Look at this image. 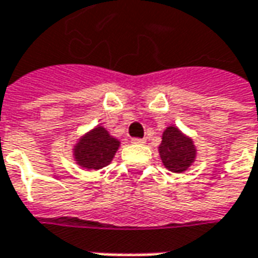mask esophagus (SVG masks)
I'll list each match as a JSON object with an SVG mask.
<instances>
[{
	"label": "esophagus",
	"instance_id": "1",
	"mask_svg": "<svg viewBox=\"0 0 258 258\" xmlns=\"http://www.w3.org/2000/svg\"><path fill=\"white\" fill-rule=\"evenodd\" d=\"M132 143L133 145H145V143H146V140L139 139V138H135V139H132Z\"/></svg>",
	"mask_w": 258,
	"mask_h": 258
}]
</instances>
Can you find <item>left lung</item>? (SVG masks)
I'll use <instances>...</instances> for the list:
<instances>
[{
    "instance_id": "1",
    "label": "left lung",
    "mask_w": 258,
    "mask_h": 258,
    "mask_svg": "<svg viewBox=\"0 0 258 258\" xmlns=\"http://www.w3.org/2000/svg\"><path fill=\"white\" fill-rule=\"evenodd\" d=\"M159 154L163 166L173 173H184L197 159V146L191 136L175 125H168L163 132Z\"/></svg>"
}]
</instances>
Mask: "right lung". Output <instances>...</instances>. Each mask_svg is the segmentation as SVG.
I'll list each match as a JSON object with an SVG mask.
<instances>
[{"label":"right lung","instance_id":"1","mask_svg":"<svg viewBox=\"0 0 258 258\" xmlns=\"http://www.w3.org/2000/svg\"><path fill=\"white\" fill-rule=\"evenodd\" d=\"M120 146V140L112 136L102 125H97L81 135L73 146V157L83 170H101L111 163Z\"/></svg>","mask_w":258,"mask_h":258}]
</instances>
